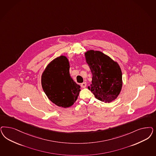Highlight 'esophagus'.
<instances>
[{"label":"esophagus","instance_id":"obj_1","mask_svg":"<svg viewBox=\"0 0 156 156\" xmlns=\"http://www.w3.org/2000/svg\"><path fill=\"white\" fill-rule=\"evenodd\" d=\"M86 86H87V83H86V82H84V83H81V87H82V88H86Z\"/></svg>","mask_w":156,"mask_h":156}]
</instances>
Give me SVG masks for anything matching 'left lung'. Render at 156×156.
I'll return each mask as SVG.
<instances>
[{
    "instance_id": "1",
    "label": "left lung",
    "mask_w": 156,
    "mask_h": 156,
    "mask_svg": "<svg viewBox=\"0 0 156 156\" xmlns=\"http://www.w3.org/2000/svg\"><path fill=\"white\" fill-rule=\"evenodd\" d=\"M92 74L88 88L96 98L110 103L118 98L122 88V73L118 63L100 51L87 50L84 54Z\"/></svg>"
}]
</instances>
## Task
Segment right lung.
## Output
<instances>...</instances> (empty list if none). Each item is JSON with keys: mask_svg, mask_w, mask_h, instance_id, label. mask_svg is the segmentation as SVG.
Here are the masks:
<instances>
[{"mask_svg": "<svg viewBox=\"0 0 156 156\" xmlns=\"http://www.w3.org/2000/svg\"><path fill=\"white\" fill-rule=\"evenodd\" d=\"M69 68L68 58L60 55L48 64L41 76L42 87L48 99L66 108L75 103L80 91V86L70 76Z\"/></svg>", "mask_w": 156, "mask_h": 156, "instance_id": "1", "label": "right lung"}]
</instances>
